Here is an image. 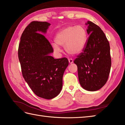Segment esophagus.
I'll return each mask as SVG.
<instances>
[{
	"instance_id": "1",
	"label": "esophagus",
	"mask_w": 125,
	"mask_h": 125,
	"mask_svg": "<svg viewBox=\"0 0 125 125\" xmlns=\"http://www.w3.org/2000/svg\"><path fill=\"white\" fill-rule=\"evenodd\" d=\"M69 63H70V64L73 63V60L72 58H69Z\"/></svg>"
}]
</instances>
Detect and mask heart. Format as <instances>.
I'll list each match as a JSON object with an SVG mask.
<instances>
[{"mask_svg":"<svg viewBox=\"0 0 125 125\" xmlns=\"http://www.w3.org/2000/svg\"><path fill=\"white\" fill-rule=\"evenodd\" d=\"M87 39V31L84 27L71 26L60 31L55 36L56 43L52 45L56 51H60L59 46H64L65 52L68 54L76 55L83 49Z\"/></svg>","mask_w":125,"mask_h":125,"instance_id":"obj_1","label":"heart"}]
</instances>
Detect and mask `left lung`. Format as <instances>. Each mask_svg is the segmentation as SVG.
<instances>
[{
  "mask_svg": "<svg viewBox=\"0 0 125 125\" xmlns=\"http://www.w3.org/2000/svg\"><path fill=\"white\" fill-rule=\"evenodd\" d=\"M85 46L74 63L77 66L79 83L87 91L99 90L107 81L111 67L110 43L99 26L91 21Z\"/></svg>",
  "mask_w": 125,
  "mask_h": 125,
  "instance_id": "1",
  "label": "left lung"
}]
</instances>
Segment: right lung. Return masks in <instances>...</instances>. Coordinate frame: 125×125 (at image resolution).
Masks as SVG:
<instances>
[{
	"mask_svg": "<svg viewBox=\"0 0 125 125\" xmlns=\"http://www.w3.org/2000/svg\"><path fill=\"white\" fill-rule=\"evenodd\" d=\"M50 25L47 22H31L21 36L18 48L23 77L38 97L50 99L60 94L63 76L69 64L67 58L49 55L54 52L49 41L41 34Z\"/></svg>",
	"mask_w": 125,
	"mask_h": 125,
	"instance_id": "1",
	"label": "right lung"
}]
</instances>
